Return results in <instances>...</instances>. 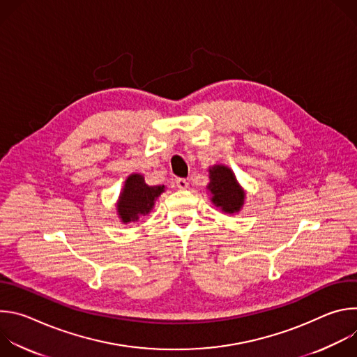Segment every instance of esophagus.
I'll use <instances>...</instances> for the list:
<instances>
[{
  "label": "esophagus",
  "instance_id": "1",
  "mask_svg": "<svg viewBox=\"0 0 357 357\" xmlns=\"http://www.w3.org/2000/svg\"><path fill=\"white\" fill-rule=\"evenodd\" d=\"M176 186H178L179 189H186V188L189 186V182H188V179H185V178H178V179H176Z\"/></svg>",
  "mask_w": 357,
  "mask_h": 357
}]
</instances>
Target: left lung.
<instances>
[{"label":"left lung","instance_id":"obj_1","mask_svg":"<svg viewBox=\"0 0 357 357\" xmlns=\"http://www.w3.org/2000/svg\"><path fill=\"white\" fill-rule=\"evenodd\" d=\"M209 190L212 192V202L223 212L234 213L243 206L244 192L238 186L233 172L223 165H215L211 171Z\"/></svg>","mask_w":357,"mask_h":357}]
</instances>
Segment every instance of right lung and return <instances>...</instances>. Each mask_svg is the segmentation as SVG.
<instances>
[{
    "instance_id": "1",
    "label": "right lung",
    "mask_w": 357,
    "mask_h": 357,
    "mask_svg": "<svg viewBox=\"0 0 357 357\" xmlns=\"http://www.w3.org/2000/svg\"><path fill=\"white\" fill-rule=\"evenodd\" d=\"M162 186H148L142 175H130L119 200V215L124 223L134 222L139 215H146L154 206L155 199L164 192Z\"/></svg>"
}]
</instances>
